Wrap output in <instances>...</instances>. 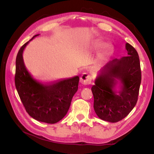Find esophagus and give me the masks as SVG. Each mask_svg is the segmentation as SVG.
Returning a JSON list of instances; mask_svg holds the SVG:
<instances>
[{"instance_id":"1","label":"esophagus","mask_w":154,"mask_h":154,"mask_svg":"<svg viewBox=\"0 0 154 154\" xmlns=\"http://www.w3.org/2000/svg\"><path fill=\"white\" fill-rule=\"evenodd\" d=\"M91 81H92V78H91L90 75L88 74L87 72H83L80 77V82L83 85L90 84L91 83Z\"/></svg>"}]
</instances>
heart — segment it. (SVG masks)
Instances as JSON below:
<instances>
[{
    "mask_svg": "<svg viewBox=\"0 0 154 154\" xmlns=\"http://www.w3.org/2000/svg\"><path fill=\"white\" fill-rule=\"evenodd\" d=\"M102 47H103V48H106V47H107V45H103Z\"/></svg>",
    "mask_w": 154,
    "mask_h": 154,
    "instance_id": "obj_1",
    "label": "heart"
}]
</instances>
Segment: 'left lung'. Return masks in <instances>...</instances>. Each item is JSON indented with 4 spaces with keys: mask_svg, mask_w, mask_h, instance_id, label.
<instances>
[{
    "mask_svg": "<svg viewBox=\"0 0 154 154\" xmlns=\"http://www.w3.org/2000/svg\"><path fill=\"white\" fill-rule=\"evenodd\" d=\"M126 49L128 56L109 61L100 70L92 87L96 115L112 123L126 118L133 109L141 82L137 51L128 43Z\"/></svg>",
    "mask_w": 154,
    "mask_h": 154,
    "instance_id": "8db88e82",
    "label": "left lung"
}]
</instances>
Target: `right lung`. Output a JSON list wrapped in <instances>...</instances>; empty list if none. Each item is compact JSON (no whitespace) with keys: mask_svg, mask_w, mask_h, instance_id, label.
Returning a JSON list of instances; mask_svg holds the SVG:
<instances>
[{"mask_svg":"<svg viewBox=\"0 0 154 154\" xmlns=\"http://www.w3.org/2000/svg\"><path fill=\"white\" fill-rule=\"evenodd\" d=\"M36 35L18 51L15 61V83L26 111L36 120L55 124L69 111L72 98L78 90L79 77L41 83L34 79L25 66L23 51Z\"/></svg>","mask_w":154,"mask_h":154,"instance_id":"add662e5","label":"right lung"}]
</instances>
